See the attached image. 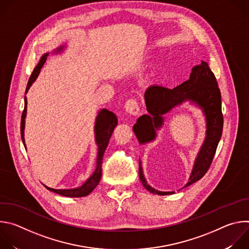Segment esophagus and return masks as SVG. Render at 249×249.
Wrapping results in <instances>:
<instances>
[{
	"label": "esophagus",
	"instance_id": "obj_1",
	"mask_svg": "<svg viewBox=\"0 0 249 249\" xmlns=\"http://www.w3.org/2000/svg\"><path fill=\"white\" fill-rule=\"evenodd\" d=\"M125 110L131 115H137L140 112V106L138 101L134 98L128 99L125 103Z\"/></svg>",
	"mask_w": 249,
	"mask_h": 249
}]
</instances>
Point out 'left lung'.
<instances>
[{"label": "left lung", "instance_id": "left-lung-1", "mask_svg": "<svg viewBox=\"0 0 249 249\" xmlns=\"http://www.w3.org/2000/svg\"><path fill=\"white\" fill-rule=\"evenodd\" d=\"M191 101L202 108L206 117V138L197 155L187 187L201 179L208 171L223 133L224 118L222 113L221 91L214 73L208 63L201 61L200 65L193 67L190 78L174 89L162 86H151L145 92V102L149 114L138 118L133 131L140 144L152 142L157 137L156 130L163 124L162 115L169 112L175 106L185 101ZM139 176L144 187L151 193L169 195L171 192L159 191L150 186L143 174L141 160H139Z\"/></svg>", "mask_w": 249, "mask_h": 249}]
</instances>
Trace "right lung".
I'll return each instance as SVG.
<instances>
[{
	"mask_svg": "<svg viewBox=\"0 0 249 249\" xmlns=\"http://www.w3.org/2000/svg\"><path fill=\"white\" fill-rule=\"evenodd\" d=\"M63 48L64 47L61 46L55 52L56 53L61 52L63 50ZM48 56H49V53L43 54V56L40 58L39 63L37 64V66L34 68L33 72L28 80L25 93L31 87L32 83L38 77V75L40 73V70L43 67L44 63L46 62V59ZM26 104H27V100H26V96H24V109H23V112L21 115L20 135H21V140H22V143H23L25 149H26V147H25V143H24V124H25V116H26ZM117 124H118V120H117L116 115L107 109L103 108L97 114L96 120H95V125H94L95 142H96L97 147H98V149H97L98 153H97V159H96V168H95L94 172L92 173V175L82 186L74 188V189H54V188L47 187L46 185H44V186L49 191L55 192L59 195L66 196V197H84V196L89 195L99 183V180L101 178V171H102L101 163H102L103 154H104L106 148H107L109 139H110V137L113 133V130Z\"/></svg>",
	"mask_w": 249,
	"mask_h": 249,
	"instance_id": "obj_1",
	"label": "right lung"
}]
</instances>
